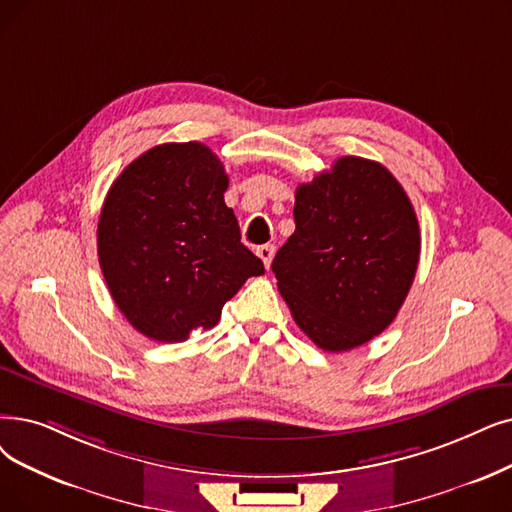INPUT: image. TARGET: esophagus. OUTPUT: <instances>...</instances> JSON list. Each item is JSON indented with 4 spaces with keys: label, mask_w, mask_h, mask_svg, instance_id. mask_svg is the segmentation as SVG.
<instances>
[{
    "label": "esophagus",
    "mask_w": 512,
    "mask_h": 512,
    "mask_svg": "<svg viewBox=\"0 0 512 512\" xmlns=\"http://www.w3.org/2000/svg\"><path fill=\"white\" fill-rule=\"evenodd\" d=\"M274 244H261V247H257V257L263 261L265 268H270L272 263V257H274Z\"/></svg>",
    "instance_id": "34e87169"
}]
</instances>
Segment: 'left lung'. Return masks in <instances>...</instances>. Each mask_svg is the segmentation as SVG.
I'll use <instances>...</instances> for the list:
<instances>
[{
  "label": "left lung",
  "instance_id": "obj_1",
  "mask_svg": "<svg viewBox=\"0 0 512 512\" xmlns=\"http://www.w3.org/2000/svg\"><path fill=\"white\" fill-rule=\"evenodd\" d=\"M295 232L274 257L278 291L305 335L349 351L395 320L412 286L420 230L381 163L341 157L295 192Z\"/></svg>",
  "mask_w": 512,
  "mask_h": 512
}]
</instances>
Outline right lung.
Masks as SVG:
<instances>
[{
	"mask_svg": "<svg viewBox=\"0 0 512 512\" xmlns=\"http://www.w3.org/2000/svg\"><path fill=\"white\" fill-rule=\"evenodd\" d=\"M228 175L201 142L161 144L110 186L98 219V259L127 322L159 343L211 328L263 263L240 242L224 203Z\"/></svg>",
	"mask_w": 512,
	"mask_h": 512,
	"instance_id": "obj_1",
	"label": "right lung"
}]
</instances>
